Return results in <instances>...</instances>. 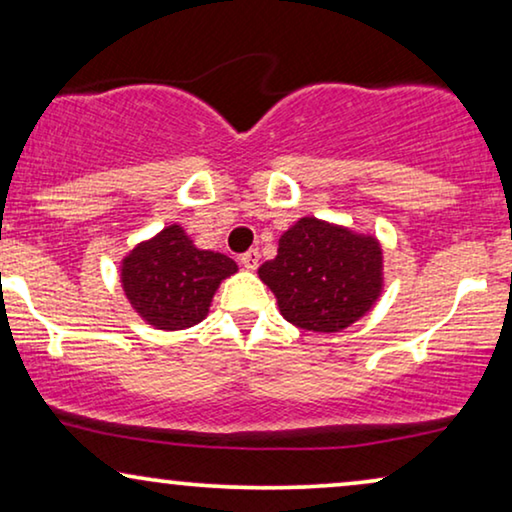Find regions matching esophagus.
<instances>
[{
    "label": "esophagus",
    "instance_id": "34e87169",
    "mask_svg": "<svg viewBox=\"0 0 512 512\" xmlns=\"http://www.w3.org/2000/svg\"><path fill=\"white\" fill-rule=\"evenodd\" d=\"M258 261H261V254H258V249H249L247 254H242V258H240L244 270H256Z\"/></svg>",
    "mask_w": 512,
    "mask_h": 512
}]
</instances>
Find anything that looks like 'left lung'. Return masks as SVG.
<instances>
[{"instance_id":"8db88e82","label":"left lung","mask_w":512,"mask_h":512,"mask_svg":"<svg viewBox=\"0 0 512 512\" xmlns=\"http://www.w3.org/2000/svg\"><path fill=\"white\" fill-rule=\"evenodd\" d=\"M382 244L338 223L303 216L279 237L277 256L258 268L289 324L340 333L373 310L384 289Z\"/></svg>"}]
</instances>
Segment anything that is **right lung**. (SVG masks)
Segmentation results:
<instances>
[{
	"label": "right lung",
	"mask_w": 512,
	"mask_h": 512,
	"mask_svg": "<svg viewBox=\"0 0 512 512\" xmlns=\"http://www.w3.org/2000/svg\"><path fill=\"white\" fill-rule=\"evenodd\" d=\"M237 272L226 254L198 249L179 223L139 242L121 261L125 298L158 331H184L207 317L223 279Z\"/></svg>",
	"instance_id": "obj_1"
}]
</instances>
